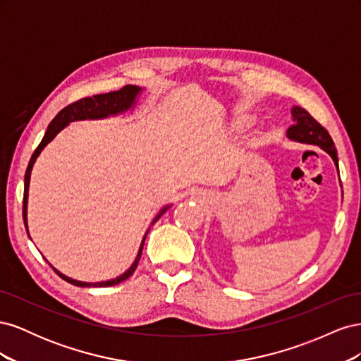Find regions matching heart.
I'll return each mask as SVG.
<instances>
[{"label": "heart", "mask_w": 361, "mask_h": 361, "mask_svg": "<svg viewBox=\"0 0 361 361\" xmlns=\"http://www.w3.org/2000/svg\"><path fill=\"white\" fill-rule=\"evenodd\" d=\"M251 122H253V117L251 116H239L235 118L233 123H235V128L243 129V128H247Z\"/></svg>", "instance_id": "1"}]
</instances>
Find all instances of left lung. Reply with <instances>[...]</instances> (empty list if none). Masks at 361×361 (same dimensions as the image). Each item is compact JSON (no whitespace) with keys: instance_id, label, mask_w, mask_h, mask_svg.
<instances>
[{"instance_id":"8db88e82","label":"left lung","mask_w":361,"mask_h":361,"mask_svg":"<svg viewBox=\"0 0 361 361\" xmlns=\"http://www.w3.org/2000/svg\"><path fill=\"white\" fill-rule=\"evenodd\" d=\"M290 114L293 125H290L286 130V137L290 141H297V143L302 145H312V146H318L322 150H325L326 154L331 157L334 161V166L337 167L338 159H337V150L333 143V140L330 134L326 133V129L322 128L316 120L304 110L301 106L293 105L290 108ZM338 171V167H337ZM342 187V185H341Z\"/></svg>"}]
</instances>
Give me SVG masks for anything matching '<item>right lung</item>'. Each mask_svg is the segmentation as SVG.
<instances>
[{
	"instance_id": "1",
	"label": "right lung",
	"mask_w": 361,
	"mask_h": 361,
	"mask_svg": "<svg viewBox=\"0 0 361 361\" xmlns=\"http://www.w3.org/2000/svg\"><path fill=\"white\" fill-rule=\"evenodd\" d=\"M143 87H138V85H126L123 89H120L117 92H110V93H105V94H96L93 97H85V99H81L75 104L68 105L66 108H63V110L54 117L52 122L49 123L48 129L45 135H43L40 145L37 146V149L35 150V154H32L30 162H28V167L25 171V179H24V209H23V215H24V224L27 228V233H28V221H27V207H28V188H30V178H31V170L32 166H35L36 159L39 158V155L42 154V150L45 149L51 141L57 137V134L60 130H63L66 126H69L72 122H80V120H102V118H108V117H116L120 114H125L128 111H133L134 108L138 104V99L141 93H143ZM169 207H171L170 204L162 206L159 212L155 215L154 220H152L150 226L155 224L159 216L169 211ZM150 231V227L146 231L143 239H141V244L138 248V253L135 260L133 262V265H130L123 274H120L116 279L111 280H104V281H96V283H90V281H81V280H75L72 277H68L66 274H63L57 268H54L49 262L48 264L52 267V269L57 272V274L63 279L66 280L71 285L75 286H80V288H108V286H114L118 285V283L125 281L128 277L133 276V272L135 271L140 257H141V251H143V245L146 241V236ZM30 236V233H28Z\"/></svg>"
}]
</instances>
